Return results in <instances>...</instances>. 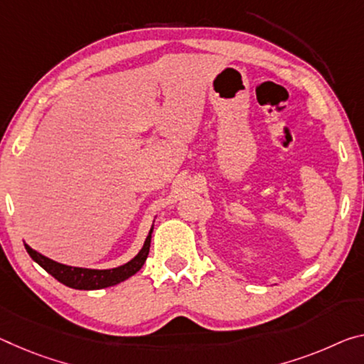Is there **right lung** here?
<instances>
[{"label":"right lung","instance_id":"1","mask_svg":"<svg viewBox=\"0 0 364 364\" xmlns=\"http://www.w3.org/2000/svg\"><path fill=\"white\" fill-rule=\"evenodd\" d=\"M152 230L149 232V236L146 238L142 250L139 251L134 259H131L129 262L124 265H119L117 269H107V270H97V269H82V267H71V265H65L60 262L51 261V259L40 255L36 250H32L31 246L26 245V250L33 261L47 270L50 275H53L58 282H61L63 285L76 288V290H100V288H107L112 285H117L119 282L129 279L131 275H134L139 270L144 262H146L149 247H151V238H152Z\"/></svg>","mask_w":364,"mask_h":364}]
</instances>
